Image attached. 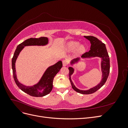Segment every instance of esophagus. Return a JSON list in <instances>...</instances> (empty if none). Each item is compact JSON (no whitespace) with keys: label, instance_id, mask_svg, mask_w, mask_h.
Here are the masks:
<instances>
[{"label":"esophagus","instance_id":"1","mask_svg":"<svg viewBox=\"0 0 128 128\" xmlns=\"http://www.w3.org/2000/svg\"><path fill=\"white\" fill-rule=\"evenodd\" d=\"M68 64V61L67 60H64L62 61V64H63L64 67H65V66H67Z\"/></svg>","mask_w":128,"mask_h":128}]
</instances>
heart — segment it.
Segmentation results:
<instances>
[{"instance_id": "obj_1", "label": "heart", "mask_w": 128, "mask_h": 128, "mask_svg": "<svg viewBox=\"0 0 128 128\" xmlns=\"http://www.w3.org/2000/svg\"><path fill=\"white\" fill-rule=\"evenodd\" d=\"M66 48L68 51L73 52L76 50L78 54H82L86 51V48L83 45L80 44V42L76 41H69L66 45Z\"/></svg>"}]
</instances>
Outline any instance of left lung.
I'll use <instances>...</instances> for the list:
<instances>
[{
    "instance_id": "obj_1",
    "label": "left lung",
    "mask_w": 128,
    "mask_h": 128,
    "mask_svg": "<svg viewBox=\"0 0 128 128\" xmlns=\"http://www.w3.org/2000/svg\"><path fill=\"white\" fill-rule=\"evenodd\" d=\"M90 42L91 47L90 50L88 52H86L81 56V58H77L76 59H72L70 62V64L72 66H74L77 64L81 59H91V58L99 57L101 59V71L102 73V78L100 82L96 86L92 87L88 90H80L77 88L72 82V75L73 74L75 70V68H73L72 67H69L68 68L69 73V80L71 83L72 88L77 92L83 94H91L95 92L98 90L105 83L106 81L108 78V75L110 73V58L108 56V54L107 51V49L106 48V45L104 44L99 40L97 38L94 36H84Z\"/></svg>"
}]
</instances>
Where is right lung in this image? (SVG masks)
<instances>
[{
  "mask_svg": "<svg viewBox=\"0 0 128 128\" xmlns=\"http://www.w3.org/2000/svg\"><path fill=\"white\" fill-rule=\"evenodd\" d=\"M48 44V39L47 37H42L39 38H30L22 42L17 46L12 60L13 74L15 83L22 91L31 96L40 97L50 94L53 88L54 77L62 67V61H59L54 64L49 66L46 69L40 80L32 86H26L19 82L17 78L16 69H15V63L20 52L26 46H46Z\"/></svg>",
  "mask_w": 128,
  "mask_h": 128,
  "instance_id": "right-lung-1",
  "label": "right lung"
}]
</instances>
